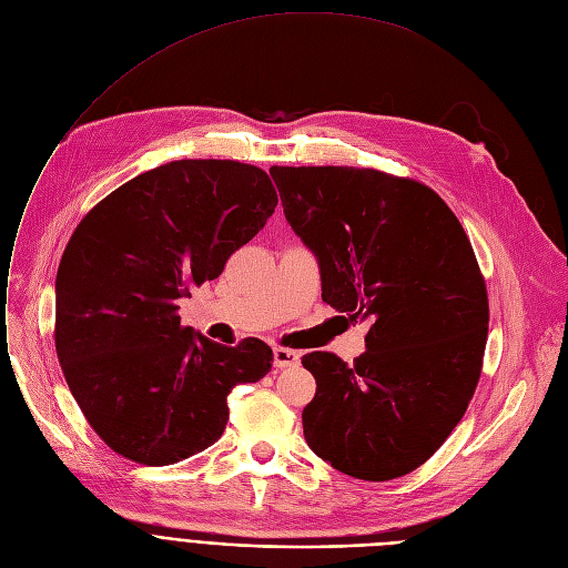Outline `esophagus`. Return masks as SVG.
Wrapping results in <instances>:
<instances>
[{
  "instance_id": "esophagus-1",
  "label": "esophagus",
  "mask_w": 568,
  "mask_h": 568,
  "mask_svg": "<svg viewBox=\"0 0 568 568\" xmlns=\"http://www.w3.org/2000/svg\"><path fill=\"white\" fill-rule=\"evenodd\" d=\"M300 355L295 351H288V347H275L273 351V364L275 368H291L297 366Z\"/></svg>"
}]
</instances>
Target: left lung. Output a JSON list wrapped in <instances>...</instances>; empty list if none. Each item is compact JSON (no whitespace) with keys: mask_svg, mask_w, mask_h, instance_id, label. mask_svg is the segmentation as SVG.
Instances as JSON below:
<instances>
[{"mask_svg":"<svg viewBox=\"0 0 568 568\" xmlns=\"http://www.w3.org/2000/svg\"><path fill=\"white\" fill-rule=\"evenodd\" d=\"M286 221L314 250L323 302L368 321L347 366L310 353L304 439L368 483L412 473L444 446L483 373L489 297L470 241L429 186L351 165H273ZM341 316V318H345Z\"/></svg>","mask_w":568,"mask_h":568,"instance_id":"1","label":"left lung"}]
</instances>
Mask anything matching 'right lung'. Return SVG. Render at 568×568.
<instances>
[{
    "instance_id": "add662e5",
    "label": "right lung",
    "mask_w": 568,
    "mask_h": 568,
    "mask_svg": "<svg viewBox=\"0 0 568 568\" xmlns=\"http://www.w3.org/2000/svg\"><path fill=\"white\" fill-rule=\"evenodd\" d=\"M277 206L268 174L230 159L148 170L98 202L57 273V355L100 439L145 464H178L221 439L236 384L273 366L271 345L230 347L180 318V297L223 273Z\"/></svg>"
}]
</instances>
